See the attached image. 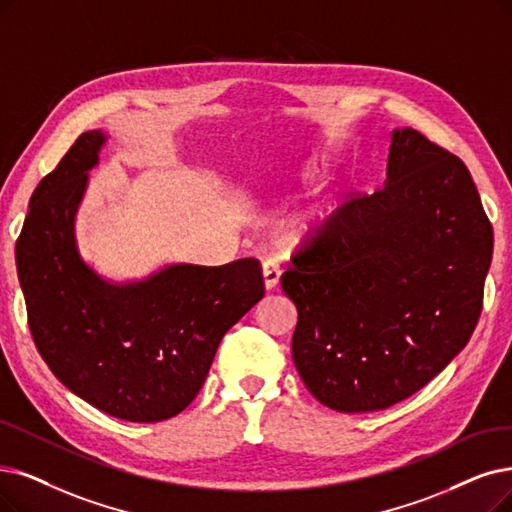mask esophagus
Instances as JSON below:
<instances>
[{"label": "esophagus", "mask_w": 512, "mask_h": 512, "mask_svg": "<svg viewBox=\"0 0 512 512\" xmlns=\"http://www.w3.org/2000/svg\"><path fill=\"white\" fill-rule=\"evenodd\" d=\"M262 275H264V285H267V290L277 288L279 277H281V267L275 258H269L262 262Z\"/></svg>", "instance_id": "esophagus-1"}]
</instances>
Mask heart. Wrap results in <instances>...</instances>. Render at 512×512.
Masks as SVG:
<instances>
[{"instance_id":"1","label":"heart","mask_w":512,"mask_h":512,"mask_svg":"<svg viewBox=\"0 0 512 512\" xmlns=\"http://www.w3.org/2000/svg\"><path fill=\"white\" fill-rule=\"evenodd\" d=\"M319 218H323L321 212H309V214L300 216V218L296 220V231H298V233L313 231V229L317 227V224H319Z\"/></svg>"}]
</instances>
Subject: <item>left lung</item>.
I'll return each instance as SVG.
<instances>
[{
	"label": "left lung",
	"mask_w": 512,
	"mask_h": 512,
	"mask_svg": "<svg viewBox=\"0 0 512 512\" xmlns=\"http://www.w3.org/2000/svg\"><path fill=\"white\" fill-rule=\"evenodd\" d=\"M494 229L464 161L395 130L384 187L344 201L281 275L298 309L292 357L336 412L414 395L475 332Z\"/></svg>",
	"instance_id": "obj_1"
}]
</instances>
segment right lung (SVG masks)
<instances>
[{
	"label": "right lung",
	"mask_w": 512,
	"mask_h": 512,
	"mask_svg": "<svg viewBox=\"0 0 512 512\" xmlns=\"http://www.w3.org/2000/svg\"><path fill=\"white\" fill-rule=\"evenodd\" d=\"M107 136L84 132L33 191L16 269L39 355L71 393L128 422H159L197 397L216 349L264 296L256 258L172 264L115 285L79 258L73 220Z\"/></svg>",
	"instance_id": "right-lung-1"
}]
</instances>
